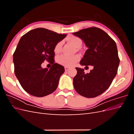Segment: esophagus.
Segmentation results:
<instances>
[{"label":"esophagus","mask_w":134,"mask_h":134,"mask_svg":"<svg viewBox=\"0 0 134 134\" xmlns=\"http://www.w3.org/2000/svg\"><path fill=\"white\" fill-rule=\"evenodd\" d=\"M64 68H65V71H67L69 69V68H68L67 66H65Z\"/></svg>","instance_id":"1"}]
</instances>
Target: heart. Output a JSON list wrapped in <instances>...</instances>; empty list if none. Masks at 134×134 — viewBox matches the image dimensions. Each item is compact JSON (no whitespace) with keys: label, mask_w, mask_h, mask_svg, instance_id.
Listing matches in <instances>:
<instances>
[{"label":"heart","mask_w":134,"mask_h":134,"mask_svg":"<svg viewBox=\"0 0 134 134\" xmlns=\"http://www.w3.org/2000/svg\"><path fill=\"white\" fill-rule=\"evenodd\" d=\"M67 40L72 46L75 47H79L82 44V40L76 36H70L67 38ZM62 42L60 41L56 44L54 48V52L56 54L59 53L62 49ZM80 59L79 55L69 56L66 55H61L57 58V62L64 66L71 67L78 62Z\"/></svg>","instance_id":"1"}]
</instances>
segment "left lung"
<instances>
[{
	"label": "left lung",
	"mask_w": 134,
	"mask_h": 134,
	"mask_svg": "<svg viewBox=\"0 0 134 134\" xmlns=\"http://www.w3.org/2000/svg\"><path fill=\"white\" fill-rule=\"evenodd\" d=\"M72 35L82 40L88 47L80 64L93 66L87 74L83 69L75 68L74 87L80 95L94 98L107 90L117 74L120 59L116 43L106 32L97 27L85 28Z\"/></svg>",
	"instance_id": "1"
}]
</instances>
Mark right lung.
I'll return each instance as SVG.
<instances>
[{
  "mask_svg": "<svg viewBox=\"0 0 134 134\" xmlns=\"http://www.w3.org/2000/svg\"><path fill=\"white\" fill-rule=\"evenodd\" d=\"M66 34H58L46 28L30 31L20 39L13 54L15 75L23 90L31 95L42 97L57 88L64 66L54 63V48ZM44 60L52 64L42 68Z\"/></svg>",
  "mask_w": 134,
  "mask_h": 134,
  "instance_id": "add662e5",
  "label": "right lung"
}]
</instances>
